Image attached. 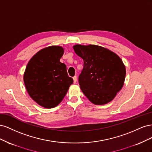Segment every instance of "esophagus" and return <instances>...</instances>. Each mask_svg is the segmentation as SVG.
<instances>
[{"instance_id":"esophagus-1","label":"esophagus","mask_w":152,"mask_h":152,"mask_svg":"<svg viewBox=\"0 0 152 152\" xmlns=\"http://www.w3.org/2000/svg\"><path fill=\"white\" fill-rule=\"evenodd\" d=\"M73 83L75 84L77 82V77L76 76H74L73 77Z\"/></svg>"}]
</instances>
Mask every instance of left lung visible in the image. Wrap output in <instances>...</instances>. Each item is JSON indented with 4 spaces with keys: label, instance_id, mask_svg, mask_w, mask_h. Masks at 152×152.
I'll return each mask as SVG.
<instances>
[{
    "label": "left lung",
    "instance_id": "left-lung-1",
    "mask_svg": "<svg viewBox=\"0 0 152 152\" xmlns=\"http://www.w3.org/2000/svg\"><path fill=\"white\" fill-rule=\"evenodd\" d=\"M73 48L84 60V67L79 77L82 93L94 104L111 102L125 81L126 66L121 58L97 45L76 44Z\"/></svg>",
    "mask_w": 152,
    "mask_h": 152
}]
</instances>
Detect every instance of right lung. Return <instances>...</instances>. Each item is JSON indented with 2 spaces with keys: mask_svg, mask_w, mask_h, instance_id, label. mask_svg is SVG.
<instances>
[{
  "mask_svg": "<svg viewBox=\"0 0 152 152\" xmlns=\"http://www.w3.org/2000/svg\"><path fill=\"white\" fill-rule=\"evenodd\" d=\"M63 53L61 46L45 48L30 59L26 67V89L32 99L44 108L58 106L73 82L68 75L66 65L60 62Z\"/></svg>",
  "mask_w": 152,
  "mask_h": 152,
  "instance_id": "add662e5",
  "label": "right lung"
}]
</instances>
